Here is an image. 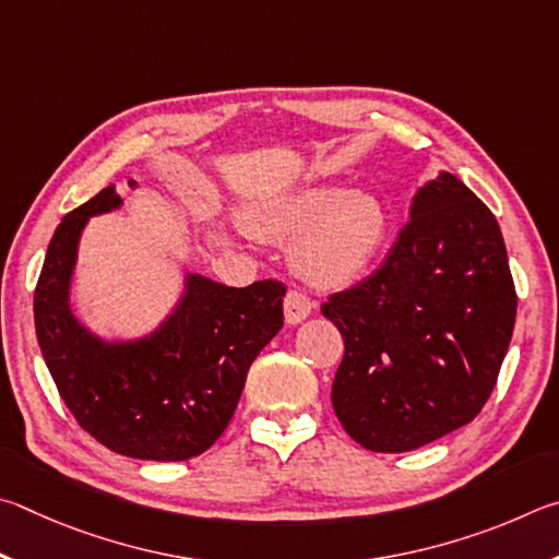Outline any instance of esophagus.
<instances>
[{"label": "esophagus", "instance_id": "obj_1", "mask_svg": "<svg viewBox=\"0 0 559 559\" xmlns=\"http://www.w3.org/2000/svg\"><path fill=\"white\" fill-rule=\"evenodd\" d=\"M314 309V301H311L305 292L299 289H289L285 297V319L287 324H301Z\"/></svg>", "mask_w": 559, "mask_h": 559}]
</instances>
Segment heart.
I'll return each mask as SVG.
<instances>
[{
    "label": "heart",
    "mask_w": 559,
    "mask_h": 559,
    "mask_svg": "<svg viewBox=\"0 0 559 559\" xmlns=\"http://www.w3.org/2000/svg\"><path fill=\"white\" fill-rule=\"evenodd\" d=\"M260 238L292 240V267L314 285H341L364 272L388 238V211L373 191L307 183L245 213Z\"/></svg>",
    "instance_id": "b5f03b06"
}]
</instances>
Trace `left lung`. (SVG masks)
Masks as SVG:
<instances>
[{
	"mask_svg": "<svg viewBox=\"0 0 559 559\" xmlns=\"http://www.w3.org/2000/svg\"><path fill=\"white\" fill-rule=\"evenodd\" d=\"M501 228L442 171L417 191L385 262L321 305L344 336L331 403L370 452H413L481 413L515 324Z\"/></svg>",
	"mask_w": 559,
	"mask_h": 559,
	"instance_id": "1",
	"label": "left lung"
}]
</instances>
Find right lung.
<instances>
[{"label":"right lung","mask_w":559,"mask_h":559,"mask_svg":"<svg viewBox=\"0 0 559 559\" xmlns=\"http://www.w3.org/2000/svg\"><path fill=\"white\" fill-rule=\"evenodd\" d=\"M120 205L107 186L56 228L34 292L36 338L87 435L132 459L186 462L228 427L252 360L282 329L287 287L262 280L238 289L189 274L179 307L154 334L107 344L78 324L68 287L87 218Z\"/></svg>","instance_id":"right-lung-1"}]
</instances>
